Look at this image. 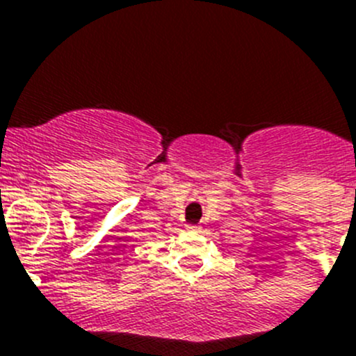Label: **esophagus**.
<instances>
[{
  "label": "esophagus",
  "instance_id": "34e87169",
  "mask_svg": "<svg viewBox=\"0 0 356 356\" xmlns=\"http://www.w3.org/2000/svg\"><path fill=\"white\" fill-rule=\"evenodd\" d=\"M186 228H188L189 232H200V227H198V225H188Z\"/></svg>",
  "mask_w": 356,
  "mask_h": 356
}]
</instances>
